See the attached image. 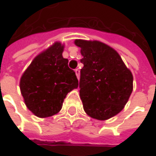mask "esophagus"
Instances as JSON below:
<instances>
[{"instance_id": "1", "label": "esophagus", "mask_w": 156, "mask_h": 156, "mask_svg": "<svg viewBox=\"0 0 156 156\" xmlns=\"http://www.w3.org/2000/svg\"><path fill=\"white\" fill-rule=\"evenodd\" d=\"M74 72H75V74H76L77 78L79 79V78H80V69H79V68H76V69L74 70Z\"/></svg>"}]
</instances>
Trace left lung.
<instances>
[{"label":"left lung","mask_w":156,"mask_h":156,"mask_svg":"<svg viewBox=\"0 0 156 156\" xmlns=\"http://www.w3.org/2000/svg\"><path fill=\"white\" fill-rule=\"evenodd\" d=\"M83 67L79 82L83 109L90 117L106 120L119 113L133 91V77L119 54L97 40L76 39Z\"/></svg>","instance_id":"8db88e82"}]
</instances>
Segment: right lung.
Wrapping results in <instances>:
<instances>
[{"label": "right lung", "instance_id": "right-lung-1", "mask_svg": "<svg viewBox=\"0 0 156 156\" xmlns=\"http://www.w3.org/2000/svg\"><path fill=\"white\" fill-rule=\"evenodd\" d=\"M63 49V44L55 42L32 60L21 77L24 103L38 118L57 114L67 93L78 88L75 73L68 67V59L62 56Z\"/></svg>", "mask_w": 156, "mask_h": 156}]
</instances>
